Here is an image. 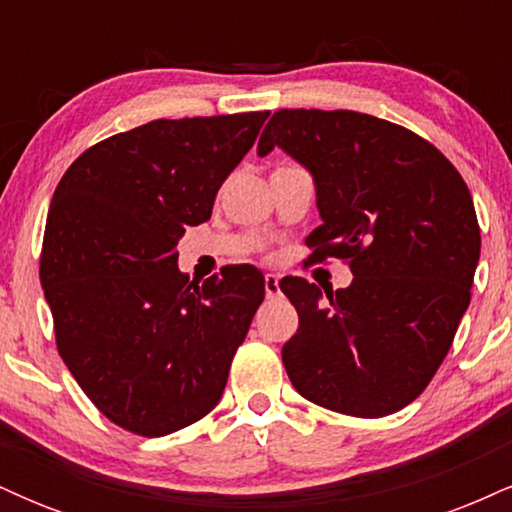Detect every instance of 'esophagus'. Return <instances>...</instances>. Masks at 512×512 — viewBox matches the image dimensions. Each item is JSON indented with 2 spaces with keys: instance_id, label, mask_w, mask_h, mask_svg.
<instances>
[{
  "instance_id": "1",
  "label": "esophagus",
  "mask_w": 512,
  "mask_h": 512,
  "mask_svg": "<svg viewBox=\"0 0 512 512\" xmlns=\"http://www.w3.org/2000/svg\"><path fill=\"white\" fill-rule=\"evenodd\" d=\"M264 293H267V298H274L279 293V276L264 274Z\"/></svg>"
}]
</instances>
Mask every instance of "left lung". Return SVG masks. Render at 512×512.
I'll list each match as a JSON object with an SVG mask.
<instances>
[{"label":"left lung","mask_w":512,"mask_h":512,"mask_svg":"<svg viewBox=\"0 0 512 512\" xmlns=\"http://www.w3.org/2000/svg\"><path fill=\"white\" fill-rule=\"evenodd\" d=\"M308 170L322 223L313 260H349L346 289L281 279L298 330L281 349L305 399L339 414H395L436 375L477 272L481 233L462 175L409 129L354 110H279L257 156Z\"/></svg>","instance_id":"1"}]
</instances>
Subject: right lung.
Listing matches in <instances>:
<instances>
[{"label":"right lung","mask_w":512,"mask_h":512,"mask_svg":"<svg viewBox=\"0 0 512 512\" xmlns=\"http://www.w3.org/2000/svg\"><path fill=\"white\" fill-rule=\"evenodd\" d=\"M269 113L154 120L91 146L62 175L40 281L57 349L117 426L168 436L219 404L264 298L252 264L197 284L178 269L185 226L209 221L223 180Z\"/></svg>","instance_id":"1"}]
</instances>
